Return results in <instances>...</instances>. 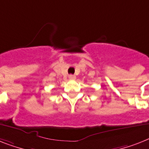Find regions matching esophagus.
Wrapping results in <instances>:
<instances>
[{"label":"esophagus","instance_id":"esophagus-1","mask_svg":"<svg viewBox=\"0 0 149 149\" xmlns=\"http://www.w3.org/2000/svg\"><path fill=\"white\" fill-rule=\"evenodd\" d=\"M68 78H70V79H74L76 77H75V75H73V74H70V75L68 76Z\"/></svg>","mask_w":149,"mask_h":149}]
</instances>
